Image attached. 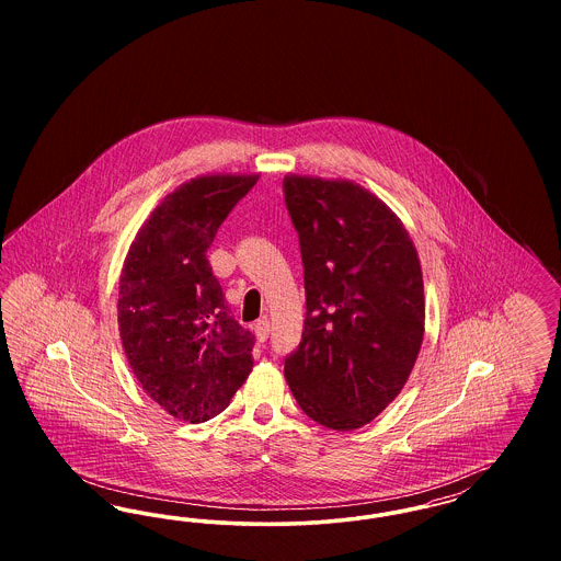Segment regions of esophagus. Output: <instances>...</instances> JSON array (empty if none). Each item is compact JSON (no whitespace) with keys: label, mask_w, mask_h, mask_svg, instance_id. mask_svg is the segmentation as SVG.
<instances>
[{"label":"esophagus","mask_w":561,"mask_h":561,"mask_svg":"<svg viewBox=\"0 0 561 561\" xmlns=\"http://www.w3.org/2000/svg\"><path fill=\"white\" fill-rule=\"evenodd\" d=\"M254 332H256V336H259V341H261V343H265V341H267L268 332H271V323H268L267 318L254 323Z\"/></svg>","instance_id":"obj_1"}]
</instances>
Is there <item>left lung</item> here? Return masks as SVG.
<instances>
[{
	"mask_svg": "<svg viewBox=\"0 0 561 561\" xmlns=\"http://www.w3.org/2000/svg\"><path fill=\"white\" fill-rule=\"evenodd\" d=\"M284 199L305 268L302 341L284 374L302 412L351 431L400 396L425 332L416 248L400 218L348 181L290 174Z\"/></svg>",
	"mask_w": 561,
	"mask_h": 561,
	"instance_id": "left-lung-1",
	"label": "left lung"
}]
</instances>
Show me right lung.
<instances>
[{
	"label": "right lung",
	"instance_id": "add662e5",
	"mask_svg": "<svg viewBox=\"0 0 561 561\" xmlns=\"http://www.w3.org/2000/svg\"><path fill=\"white\" fill-rule=\"evenodd\" d=\"M259 176H199L145 220L119 277L117 321L130 368L174 419L206 423L252 373L254 334L231 316L208 263L222 220Z\"/></svg>",
	"mask_w": 561,
	"mask_h": 561
}]
</instances>
